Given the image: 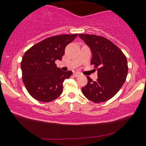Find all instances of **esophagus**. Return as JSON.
Listing matches in <instances>:
<instances>
[{"label": "esophagus", "instance_id": "34e87169", "mask_svg": "<svg viewBox=\"0 0 146 146\" xmlns=\"http://www.w3.org/2000/svg\"><path fill=\"white\" fill-rule=\"evenodd\" d=\"M73 75H74V76H75V77H78V76H79L80 75V74L79 73L75 72V73H73Z\"/></svg>", "mask_w": 146, "mask_h": 146}]
</instances>
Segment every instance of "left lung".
Masks as SVG:
<instances>
[{"label":"left lung","instance_id":"1","mask_svg":"<svg viewBox=\"0 0 146 146\" xmlns=\"http://www.w3.org/2000/svg\"><path fill=\"white\" fill-rule=\"evenodd\" d=\"M79 36L90 48L91 64L98 71L96 81L87 76L88 84L82 88V93L93 102H106L114 97L126 80V56L115 44L104 36L89 34H79Z\"/></svg>","mask_w":146,"mask_h":146}]
</instances>
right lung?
Here are the masks:
<instances>
[{"instance_id": "add662e5", "label": "right lung", "mask_w": 146, "mask_h": 146, "mask_svg": "<svg viewBox=\"0 0 146 146\" xmlns=\"http://www.w3.org/2000/svg\"><path fill=\"white\" fill-rule=\"evenodd\" d=\"M78 34L60 35L45 38L26 51L21 61L23 81L32 97L43 102L53 101L63 90V82L73 74L56 67L65 48Z\"/></svg>"}]
</instances>
